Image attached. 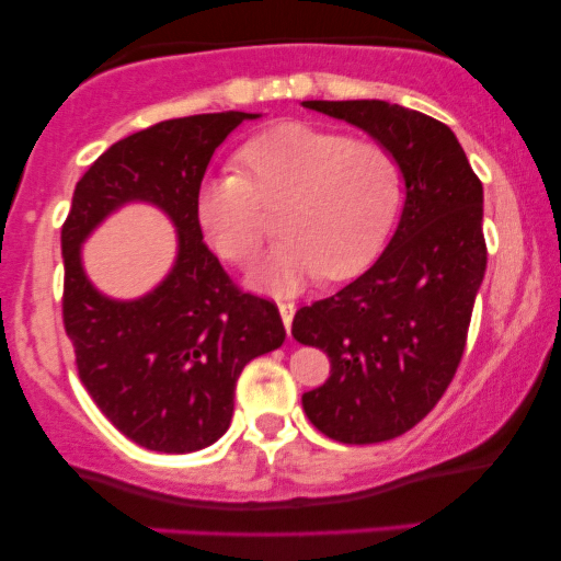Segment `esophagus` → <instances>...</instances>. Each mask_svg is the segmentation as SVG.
Instances as JSON below:
<instances>
[{
    "label": "esophagus",
    "mask_w": 561,
    "mask_h": 561,
    "mask_svg": "<svg viewBox=\"0 0 561 561\" xmlns=\"http://www.w3.org/2000/svg\"><path fill=\"white\" fill-rule=\"evenodd\" d=\"M279 313H282V321H285V330L289 332V327H293V317H295V302L279 300Z\"/></svg>",
    "instance_id": "obj_1"
}]
</instances>
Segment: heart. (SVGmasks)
Listing matches in <instances>:
<instances>
[{
	"instance_id": "b5f03b06",
	"label": "heart",
	"mask_w": 561,
	"mask_h": 561,
	"mask_svg": "<svg viewBox=\"0 0 561 561\" xmlns=\"http://www.w3.org/2000/svg\"><path fill=\"white\" fill-rule=\"evenodd\" d=\"M240 173L199 182L195 218L224 261L250 266L268 237L263 208H279L285 240L253 282L285 295L317 279H345L375 259L401 203L403 171L377 139L306 124L276 126L237 150Z\"/></svg>"
}]
</instances>
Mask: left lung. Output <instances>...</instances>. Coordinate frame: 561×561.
<instances>
[{
  "label": "left lung",
  "instance_id": "1",
  "mask_svg": "<svg viewBox=\"0 0 561 561\" xmlns=\"http://www.w3.org/2000/svg\"><path fill=\"white\" fill-rule=\"evenodd\" d=\"M308 111L364 128L401 163L405 205L375 266L302 306L293 337L330 356V377L302 392L319 433L351 446L420 424L459 369L485 274L482 184L454 131L382 100H308Z\"/></svg>",
  "mask_w": 561,
  "mask_h": 561
}]
</instances>
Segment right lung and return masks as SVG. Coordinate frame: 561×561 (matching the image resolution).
Returning a JSON list of instances; mask_svg holds the SVG:
<instances>
[{"label":"right lung","instance_id":"obj_1","mask_svg":"<svg viewBox=\"0 0 561 561\" xmlns=\"http://www.w3.org/2000/svg\"><path fill=\"white\" fill-rule=\"evenodd\" d=\"M250 113H205L115 141L76 184L62 224V324L79 379L128 440L190 454L227 433L244 364L285 343L274 300L244 293L203 242L195 192L216 147ZM131 198L165 209L180 229L172 274L139 301L121 304L88 285L80 242Z\"/></svg>","mask_w":561,"mask_h":561}]
</instances>
